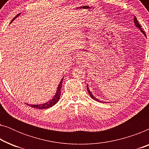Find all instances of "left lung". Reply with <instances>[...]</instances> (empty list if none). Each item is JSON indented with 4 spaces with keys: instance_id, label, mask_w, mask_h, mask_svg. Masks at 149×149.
<instances>
[{
    "instance_id": "left-lung-1",
    "label": "left lung",
    "mask_w": 149,
    "mask_h": 149,
    "mask_svg": "<svg viewBox=\"0 0 149 149\" xmlns=\"http://www.w3.org/2000/svg\"><path fill=\"white\" fill-rule=\"evenodd\" d=\"M134 24H135V25H136V27L139 28V29L140 30V31H141V32H142V33H143V34H144V35L146 36V34H145V33H144V32L143 31V30H142L141 26H140V24L138 23V20H137V19H136V17H135V16H134ZM87 91H88V93H89V95H90V96L91 97V98L93 99V100H96V101H97V102H102V101H100L99 100L96 99V98H95V97L94 96H93V94H92V93H91V91H89V87H88V85H87Z\"/></svg>"
}]
</instances>
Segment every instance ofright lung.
I'll return each instance as SVG.
<instances>
[{"mask_svg":"<svg viewBox=\"0 0 149 149\" xmlns=\"http://www.w3.org/2000/svg\"><path fill=\"white\" fill-rule=\"evenodd\" d=\"M19 14H17V15L15 16V17L13 18V19L11 20V22L13 21L14 19H15L16 17H17L18 15H19ZM62 78V80H61L60 84H59L58 87V89H57V91H56V95H55V96L53 97L52 100H51L50 101L47 102L45 103V104H39V105H30V107H32V108H36V109H49V108H50L51 107H53V106L56 104L58 102V101L59 100V99H60V94H61V88H62V80H63Z\"/></svg>","mask_w":149,"mask_h":149,"instance_id":"add662e5","label":"right lung"}]
</instances>
